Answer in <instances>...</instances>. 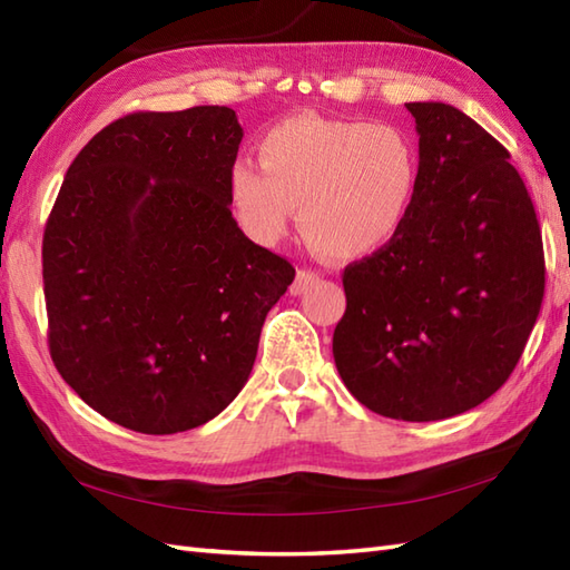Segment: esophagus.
Returning <instances> with one entry per match:
<instances>
[{
	"instance_id": "obj_1",
	"label": "esophagus",
	"mask_w": 570,
	"mask_h": 570,
	"mask_svg": "<svg viewBox=\"0 0 570 570\" xmlns=\"http://www.w3.org/2000/svg\"><path fill=\"white\" fill-rule=\"evenodd\" d=\"M318 282V274L316 272H311V269H301L298 274H296V282L292 284V294L294 296H301L306 292L308 286H313Z\"/></svg>"
}]
</instances>
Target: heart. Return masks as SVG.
Masks as SVG:
<instances>
[{"instance_id": "obj_1", "label": "heart", "mask_w": 570, "mask_h": 570, "mask_svg": "<svg viewBox=\"0 0 570 570\" xmlns=\"http://www.w3.org/2000/svg\"><path fill=\"white\" fill-rule=\"evenodd\" d=\"M259 163L229 168V196L247 233L274 245L301 205L304 233L341 259L367 257L402 233L421 171L404 129L316 115L266 131Z\"/></svg>"}]
</instances>
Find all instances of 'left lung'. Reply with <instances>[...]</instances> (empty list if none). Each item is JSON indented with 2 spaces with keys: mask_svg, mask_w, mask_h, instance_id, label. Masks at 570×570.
<instances>
[{
  "mask_svg": "<svg viewBox=\"0 0 570 570\" xmlns=\"http://www.w3.org/2000/svg\"><path fill=\"white\" fill-rule=\"evenodd\" d=\"M419 188L390 245L345 266L333 357L380 416L463 414L510 380L543 298L541 229L510 151L445 102H409Z\"/></svg>",
  "mask_w": 570,
  "mask_h": 570,
  "instance_id": "8db88e82",
  "label": "left lung"
}]
</instances>
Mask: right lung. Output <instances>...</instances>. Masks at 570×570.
Masks as SVG:
<instances>
[{"label": "right lung", "instance_id": "1", "mask_svg": "<svg viewBox=\"0 0 570 570\" xmlns=\"http://www.w3.org/2000/svg\"><path fill=\"white\" fill-rule=\"evenodd\" d=\"M239 141L229 107L135 112L85 144L58 190L41 252L48 350L119 426L166 435L220 414L294 282L229 210Z\"/></svg>", "mask_w": 570, "mask_h": 570}]
</instances>
